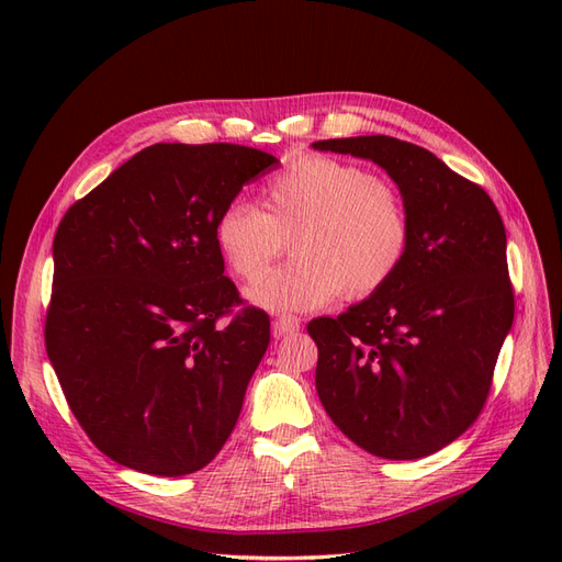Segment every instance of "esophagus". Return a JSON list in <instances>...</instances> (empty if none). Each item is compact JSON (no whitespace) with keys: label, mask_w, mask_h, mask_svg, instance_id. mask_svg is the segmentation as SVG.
I'll list each match as a JSON object with an SVG mask.
<instances>
[{"label":"esophagus","mask_w":562,"mask_h":562,"mask_svg":"<svg viewBox=\"0 0 562 562\" xmlns=\"http://www.w3.org/2000/svg\"><path fill=\"white\" fill-rule=\"evenodd\" d=\"M297 330H300V318L293 316V314L277 316L274 326H271V333H274V337H285V335H293Z\"/></svg>","instance_id":"esophagus-1"}]
</instances>
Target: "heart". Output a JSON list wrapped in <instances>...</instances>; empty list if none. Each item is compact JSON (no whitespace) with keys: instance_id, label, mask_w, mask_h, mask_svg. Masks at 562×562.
<instances>
[{"instance_id":"heart-1","label":"heart","mask_w":562,"mask_h":562,"mask_svg":"<svg viewBox=\"0 0 562 562\" xmlns=\"http://www.w3.org/2000/svg\"><path fill=\"white\" fill-rule=\"evenodd\" d=\"M213 234L232 274L248 283L291 238L296 258L255 283L248 297L271 312H302L342 293H380L407 258L413 223L396 184L359 164L302 155L269 178L260 211L234 201Z\"/></svg>"}]
</instances>
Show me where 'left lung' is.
Masks as SVG:
<instances>
[{
    "mask_svg": "<svg viewBox=\"0 0 562 562\" xmlns=\"http://www.w3.org/2000/svg\"><path fill=\"white\" fill-rule=\"evenodd\" d=\"M314 147L380 164L413 223L407 258L380 293L310 321L318 398L366 452L427 457L483 413L514 323L502 215L481 184L419 145L359 135Z\"/></svg>",
    "mask_w": 562,
    "mask_h": 562,
    "instance_id": "1",
    "label": "left lung"
}]
</instances>
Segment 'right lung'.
I'll return each mask as SVG.
<instances>
[{
  "label": "right lung",
  "instance_id": "right-lung-1",
  "mask_svg": "<svg viewBox=\"0 0 562 562\" xmlns=\"http://www.w3.org/2000/svg\"><path fill=\"white\" fill-rule=\"evenodd\" d=\"M232 143H157L63 215L44 342L67 405L116 464L184 475L223 450L269 347L215 220L277 168Z\"/></svg>",
  "mask_w": 562,
  "mask_h": 562
}]
</instances>
